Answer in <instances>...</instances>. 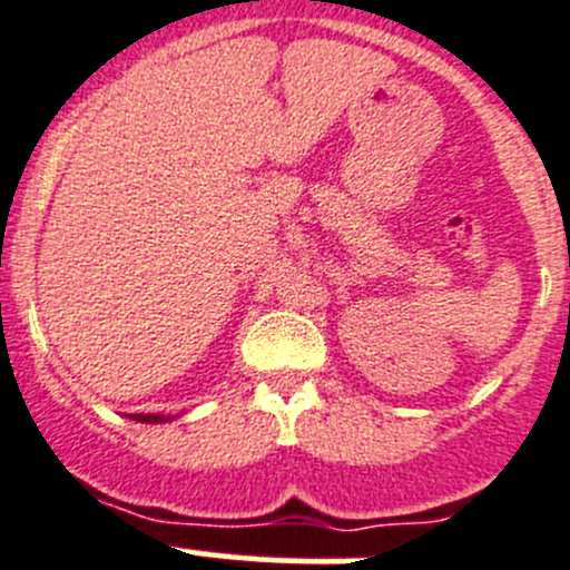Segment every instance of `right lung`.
<instances>
[{"instance_id":"1","label":"right lung","mask_w":570,"mask_h":570,"mask_svg":"<svg viewBox=\"0 0 570 570\" xmlns=\"http://www.w3.org/2000/svg\"><path fill=\"white\" fill-rule=\"evenodd\" d=\"M135 421H144V424H163L168 421V415H132Z\"/></svg>"}]
</instances>
